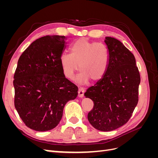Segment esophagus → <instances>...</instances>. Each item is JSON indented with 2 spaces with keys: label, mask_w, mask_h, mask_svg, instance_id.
Masks as SVG:
<instances>
[{
  "label": "esophagus",
  "mask_w": 158,
  "mask_h": 158,
  "mask_svg": "<svg viewBox=\"0 0 158 158\" xmlns=\"http://www.w3.org/2000/svg\"><path fill=\"white\" fill-rule=\"evenodd\" d=\"M78 97L79 98H83L84 95V89L83 88H78Z\"/></svg>",
  "instance_id": "34e87169"
}]
</instances>
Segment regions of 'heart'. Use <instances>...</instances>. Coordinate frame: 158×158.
Listing matches in <instances>:
<instances>
[{"label":"heart","mask_w":158,"mask_h":158,"mask_svg":"<svg viewBox=\"0 0 158 158\" xmlns=\"http://www.w3.org/2000/svg\"><path fill=\"white\" fill-rule=\"evenodd\" d=\"M70 54L64 53L60 58L62 70L66 78H74L78 65L81 72L78 78L80 82L85 83L89 79L95 82L106 74L109 61L106 45L81 38L70 46Z\"/></svg>","instance_id":"obj_1"}]
</instances>
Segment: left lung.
<instances>
[{"label": "left lung", "instance_id": "8db88e82", "mask_svg": "<svg viewBox=\"0 0 158 158\" xmlns=\"http://www.w3.org/2000/svg\"><path fill=\"white\" fill-rule=\"evenodd\" d=\"M109 53L103 77L84 95L94 102L88 114L89 123L101 131H111L126 124L138 102L140 76L135 56L115 38L106 37Z\"/></svg>", "mask_w": 158, "mask_h": 158}]
</instances>
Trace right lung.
<instances>
[{
  "mask_svg": "<svg viewBox=\"0 0 158 158\" xmlns=\"http://www.w3.org/2000/svg\"><path fill=\"white\" fill-rule=\"evenodd\" d=\"M66 37L46 35L23 52L14 76V106L25 125L47 131L60 121L64 106L78 95V87L62 70L60 58Z\"/></svg>",
  "mask_w": 158,
  "mask_h": 158,
  "instance_id": "add662e5",
  "label": "right lung"
}]
</instances>
